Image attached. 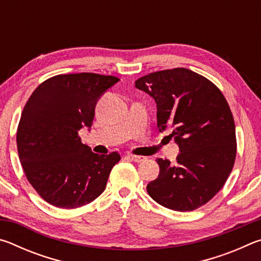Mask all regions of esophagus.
I'll return each instance as SVG.
<instances>
[{"instance_id": "1", "label": "esophagus", "mask_w": 261, "mask_h": 261, "mask_svg": "<svg viewBox=\"0 0 261 261\" xmlns=\"http://www.w3.org/2000/svg\"><path fill=\"white\" fill-rule=\"evenodd\" d=\"M129 158H131V160H134L135 162H143V161H146V156L135 155V154H129Z\"/></svg>"}]
</instances>
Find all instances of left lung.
I'll list each match as a JSON object with an SVG mask.
<instances>
[{"mask_svg":"<svg viewBox=\"0 0 261 261\" xmlns=\"http://www.w3.org/2000/svg\"><path fill=\"white\" fill-rule=\"evenodd\" d=\"M136 87L155 100L158 130L169 131L180 151L174 165L158 159L160 174L147 184L148 194L169 210L199 208L222 189L235 163V122L226 98L185 68L148 73Z\"/></svg>","mask_w":261,"mask_h":261,"instance_id":"left-lung-1","label":"left lung"}]
</instances>
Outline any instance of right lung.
Instances as JSON below:
<instances>
[{"instance_id": "right-lung-1", "label": "right lung", "mask_w": 261, "mask_h": 261, "mask_svg": "<svg viewBox=\"0 0 261 261\" xmlns=\"http://www.w3.org/2000/svg\"><path fill=\"white\" fill-rule=\"evenodd\" d=\"M118 81L92 72L57 74L26 102L17 129L19 160L30 184L50 205L77 208L103 192L121 156L93 153L79 130L92 125L96 101Z\"/></svg>"}]
</instances>
